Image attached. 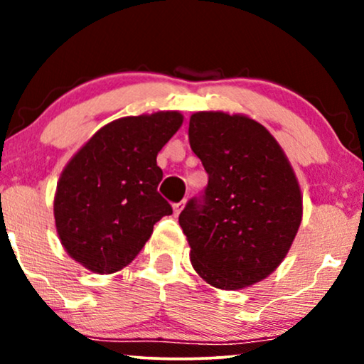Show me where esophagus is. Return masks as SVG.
I'll return each instance as SVG.
<instances>
[{"label": "esophagus", "mask_w": 364, "mask_h": 364, "mask_svg": "<svg viewBox=\"0 0 364 364\" xmlns=\"http://www.w3.org/2000/svg\"><path fill=\"white\" fill-rule=\"evenodd\" d=\"M185 205H186V203L185 202H179V203H174V205H173V212H174V215H179V214H181V210H183V208H185Z\"/></svg>", "instance_id": "esophagus-1"}]
</instances>
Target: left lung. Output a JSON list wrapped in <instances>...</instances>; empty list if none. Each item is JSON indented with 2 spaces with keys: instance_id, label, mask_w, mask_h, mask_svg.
I'll list each match as a JSON object with an SVG mask.
<instances>
[{
  "instance_id": "left-lung-1",
  "label": "left lung",
  "mask_w": 364,
  "mask_h": 364,
  "mask_svg": "<svg viewBox=\"0 0 364 364\" xmlns=\"http://www.w3.org/2000/svg\"><path fill=\"white\" fill-rule=\"evenodd\" d=\"M190 145L208 174L203 203L190 200L179 225L195 272L236 291L281 265L303 219V195L272 133L246 114L198 111Z\"/></svg>"
}]
</instances>
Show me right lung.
I'll list each match as a JSON object with an SVG mask.
<instances>
[{
    "instance_id": "add662e5",
    "label": "right lung",
    "mask_w": 364,
    "mask_h": 364,
    "mask_svg": "<svg viewBox=\"0 0 364 364\" xmlns=\"http://www.w3.org/2000/svg\"><path fill=\"white\" fill-rule=\"evenodd\" d=\"M179 111L124 116L104 124L63 169L54 224L65 252L94 274L127 267L154 224L173 208L157 186V154L181 128Z\"/></svg>"
}]
</instances>
